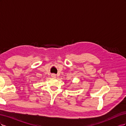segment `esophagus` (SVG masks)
I'll return each mask as SVG.
<instances>
[{
  "label": "esophagus",
  "instance_id": "1",
  "mask_svg": "<svg viewBox=\"0 0 126 126\" xmlns=\"http://www.w3.org/2000/svg\"><path fill=\"white\" fill-rule=\"evenodd\" d=\"M51 77H52V78H56V75L55 74H52L51 75Z\"/></svg>",
  "mask_w": 126,
  "mask_h": 126
}]
</instances>
